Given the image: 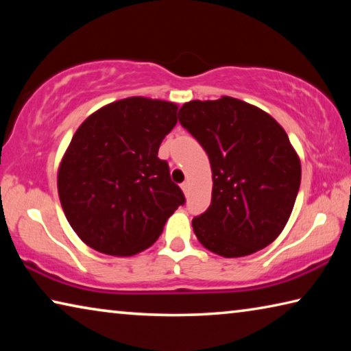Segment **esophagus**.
<instances>
[{"instance_id": "obj_1", "label": "esophagus", "mask_w": 351, "mask_h": 351, "mask_svg": "<svg viewBox=\"0 0 351 351\" xmlns=\"http://www.w3.org/2000/svg\"><path fill=\"white\" fill-rule=\"evenodd\" d=\"M181 189H182V192L187 195V193H189V181H184V182L181 184Z\"/></svg>"}]
</instances>
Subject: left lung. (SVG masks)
Listing matches in <instances>:
<instances>
[{
  "mask_svg": "<svg viewBox=\"0 0 351 351\" xmlns=\"http://www.w3.org/2000/svg\"><path fill=\"white\" fill-rule=\"evenodd\" d=\"M212 169L209 209L192 219L201 245L221 257H245L274 241L300 187V159L268 112L243 100H192L178 112Z\"/></svg>",
  "mask_w": 351,
  "mask_h": 351,
  "instance_id": "1",
  "label": "left lung"
}]
</instances>
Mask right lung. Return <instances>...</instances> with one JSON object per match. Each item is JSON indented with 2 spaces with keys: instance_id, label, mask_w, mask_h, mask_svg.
<instances>
[{
  "instance_id": "right-lung-1",
  "label": "right lung",
  "mask_w": 351,
  "mask_h": 351,
  "mask_svg": "<svg viewBox=\"0 0 351 351\" xmlns=\"http://www.w3.org/2000/svg\"><path fill=\"white\" fill-rule=\"evenodd\" d=\"M178 105L128 97L77 128L58 167V197L71 228L96 251L128 257L150 247L186 203L158 158L176 125Z\"/></svg>"
}]
</instances>
